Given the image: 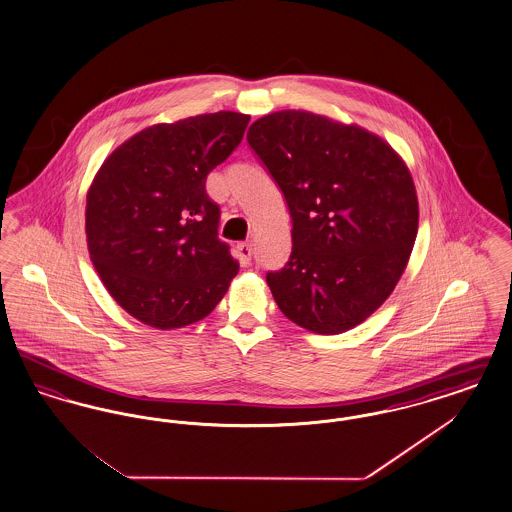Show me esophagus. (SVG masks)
I'll list each match as a JSON object with an SVG mask.
<instances>
[{
  "instance_id": "esophagus-1",
  "label": "esophagus",
  "mask_w": 512,
  "mask_h": 512,
  "mask_svg": "<svg viewBox=\"0 0 512 512\" xmlns=\"http://www.w3.org/2000/svg\"><path fill=\"white\" fill-rule=\"evenodd\" d=\"M251 257H253V247H251V244L238 245V259H240V263L244 267L251 265Z\"/></svg>"
}]
</instances>
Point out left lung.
Listing matches in <instances>:
<instances>
[{
    "mask_svg": "<svg viewBox=\"0 0 512 512\" xmlns=\"http://www.w3.org/2000/svg\"><path fill=\"white\" fill-rule=\"evenodd\" d=\"M247 142L292 215V255L268 272L280 311L315 334H341L370 317L405 272L418 197L401 155L359 124L311 111L265 115Z\"/></svg>",
    "mask_w": 512,
    "mask_h": 512,
    "instance_id": "1",
    "label": "left lung"
}]
</instances>
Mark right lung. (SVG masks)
Listing matches in <instances>:
<instances>
[{
    "instance_id": "obj_1",
    "label": "right lung",
    "mask_w": 512,
    "mask_h": 512,
    "mask_svg": "<svg viewBox=\"0 0 512 512\" xmlns=\"http://www.w3.org/2000/svg\"><path fill=\"white\" fill-rule=\"evenodd\" d=\"M249 115L219 111L147 126L99 167L86 242L105 290L130 317L172 330L207 317L238 261L217 236L207 174L244 138Z\"/></svg>"
}]
</instances>
